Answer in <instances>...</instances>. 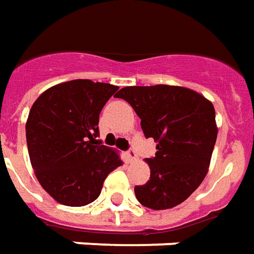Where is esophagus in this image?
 <instances>
[{"label": "esophagus", "instance_id": "34e87169", "mask_svg": "<svg viewBox=\"0 0 254 254\" xmlns=\"http://www.w3.org/2000/svg\"><path fill=\"white\" fill-rule=\"evenodd\" d=\"M127 157L129 161H134V159H136V151H134V148H129V150H127Z\"/></svg>", "mask_w": 254, "mask_h": 254}]
</instances>
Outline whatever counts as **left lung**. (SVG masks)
Listing matches in <instances>:
<instances>
[{
    "label": "left lung",
    "instance_id": "obj_1",
    "mask_svg": "<svg viewBox=\"0 0 254 254\" xmlns=\"http://www.w3.org/2000/svg\"><path fill=\"white\" fill-rule=\"evenodd\" d=\"M127 100L141 120L145 137L157 141L147 158L150 180L134 187L137 201L154 210L184 202L206 176L217 139L214 107L198 92L183 86H125Z\"/></svg>",
    "mask_w": 254,
    "mask_h": 254
}]
</instances>
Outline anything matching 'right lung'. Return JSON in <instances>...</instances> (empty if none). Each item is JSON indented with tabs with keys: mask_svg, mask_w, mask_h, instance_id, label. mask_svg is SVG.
<instances>
[{
	"mask_svg": "<svg viewBox=\"0 0 254 254\" xmlns=\"http://www.w3.org/2000/svg\"><path fill=\"white\" fill-rule=\"evenodd\" d=\"M118 86L72 79L47 89L26 124L30 162L42 189L65 206H85L121 166L120 154L96 140L99 115Z\"/></svg>",
	"mask_w": 254,
	"mask_h": 254,
	"instance_id": "right-lung-1",
	"label": "right lung"
}]
</instances>
